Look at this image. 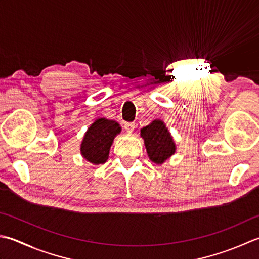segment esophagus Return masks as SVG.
Listing matches in <instances>:
<instances>
[{"label": "esophagus", "mask_w": 259, "mask_h": 259, "mask_svg": "<svg viewBox=\"0 0 259 259\" xmlns=\"http://www.w3.org/2000/svg\"><path fill=\"white\" fill-rule=\"evenodd\" d=\"M134 127H135L134 123H132V122H125L124 123V128L127 132H132L134 130Z\"/></svg>", "instance_id": "1"}]
</instances>
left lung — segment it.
I'll return each instance as SVG.
<instances>
[{
  "label": "left lung",
  "instance_id": "obj_1",
  "mask_svg": "<svg viewBox=\"0 0 259 259\" xmlns=\"http://www.w3.org/2000/svg\"><path fill=\"white\" fill-rule=\"evenodd\" d=\"M141 136L144 139L147 154L152 162L161 164L176 152V145L172 136L163 122L159 119L141 130Z\"/></svg>",
  "mask_w": 259,
  "mask_h": 259
}]
</instances>
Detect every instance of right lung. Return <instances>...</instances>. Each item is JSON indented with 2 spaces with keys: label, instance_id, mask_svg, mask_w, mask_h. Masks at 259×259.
Here are the masks:
<instances>
[{
  "label": "right lung",
  "instance_id": "right-lung-1",
  "mask_svg": "<svg viewBox=\"0 0 259 259\" xmlns=\"http://www.w3.org/2000/svg\"><path fill=\"white\" fill-rule=\"evenodd\" d=\"M120 132L115 120L99 118L88 128L81 143V154L94 164H102L108 159V153L114 137Z\"/></svg>",
  "mask_w": 259,
  "mask_h": 259
}]
</instances>
